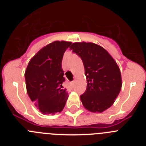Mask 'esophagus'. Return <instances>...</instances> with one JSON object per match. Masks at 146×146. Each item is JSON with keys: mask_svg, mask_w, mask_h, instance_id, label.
<instances>
[{"mask_svg": "<svg viewBox=\"0 0 146 146\" xmlns=\"http://www.w3.org/2000/svg\"><path fill=\"white\" fill-rule=\"evenodd\" d=\"M74 81H73V82H71V86H72V87H73V86H74Z\"/></svg>", "mask_w": 146, "mask_h": 146, "instance_id": "1", "label": "esophagus"}]
</instances>
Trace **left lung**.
Returning a JSON list of instances; mask_svg holds the SVG:
<instances>
[{
  "label": "left lung",
  "instance_id": "8db88e82",
  "mask_svg": "<svg viewBox=\"0 0 146 146\" xmlns=\"http://www.w3.org/2000/svg\"><path fill=\"white\" fill-rule=\"evenodd\" d=\"M69 48L84 65L87 88L80 96L82 105L93 113L106 110L113 105L122 86L116 62L105 49L91 42H75Z\"/></svg>",
  "mask_w": 146,
  "mask_h": 146
}]
</instances>
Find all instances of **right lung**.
Listing matches in <instances>:
<instances>
[{
  "mask_svg": "<svg viewBox=\"0 0 146 146\" xmlns=\"http://www.w3.org/2000/svg\"><path fill=\"white\" fill-rule=\"evenodd\" d=\"M72 42L55 41L42 48L30 60L25 72L26 88L31 101L43 114L61 112L68 99L62 69L63 56Z\"/></svg>",
  "mask_w": 146,
  "mask_h": 146,
  "instance_id": "1",
  "label": "right lung"
}]
</instances>
